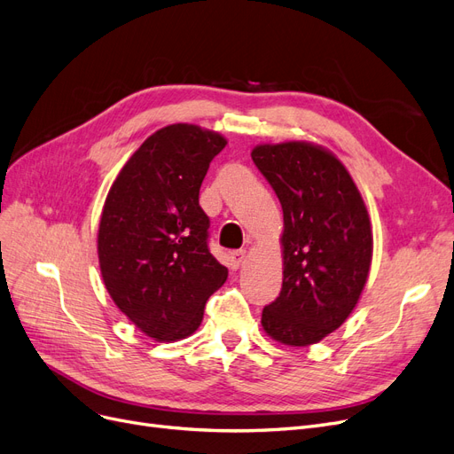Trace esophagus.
I'll use <instances>...</instances> for the list:
<instances>
[{
  "instance_id": "1",
  "label": "esophagus",
  "mask_w": 454,
  "mask_h": 454,
  "mask_svg": "<svg viewBox=\"0 0 454 454\" xmlns=\"http://www.w3.org/2000/svg\"><path fill=\"white\" fill-rule=\"evenodd\" d=\"M230 258H231V265L238 270V267H241L247 260V250H236V253H231Z\"/></svg>"
}]
</instances>
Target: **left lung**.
Masks as SVG:
<instances>
[{
    "mask_svg": "<svg viewBox=\"0 0 454 454\" xmlns=\"http://www.w3.org/2000/svg\"><path fill=\"white\" fill-rule=\"evenodd\" d=\"M250 157L284 215L282 290L263 309L262 327L280 344H316L348 320L363 294L374 248L371 216L346 166L322 145L260 144Z\"/></svg>",
    "mask_w": 454,
    "mask_h": 454,
    "instance_id": "8db88e82",
    "label": "left lung"
}]
</instances>
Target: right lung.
<instances>
[{
  "label": "right lung",
  "mask_w": 454,
  "mask_h": 454,
  "mask_svg": "<svg viewBox=\"0 0 454 454\" xmlns=\"http://www.w3.org/2000/svg\"><path fill=\"white\" fill-rule=\"evenodd\" d=\"M226 138L191 123L159 129L108 191L97 233L105 286L149 339L174 342L200 327L206 301L228 270L207 248L200 187Z\"/></svg>",
  "instance_id": "right-lung-1"
}]
</instances>
